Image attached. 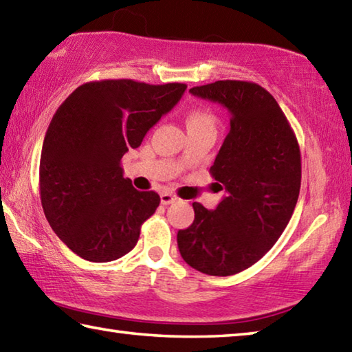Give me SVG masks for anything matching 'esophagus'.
<instances>
[{"instance_id":"obj_1","label":"esophagus","mask_w":352,"mask_h":352,"mask_svg":"<svg viewBox=\"0 0 352 352\" xmlns=\"http://www.w3.org/2000/svg\"><path fill=\"white\" fill-rule=\"evenodd\" d=\"M160 199H162V204H163V205H170V204H175V201L178 200L177 195L170 194V192H163L162 195H160Z\"/></svg>"}]
</instances>
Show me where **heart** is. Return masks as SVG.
Listing matches in <instances>:
<instances>
[{
  "instance_id": "obj_1",
  "label": "heart",
  "mask_w": 352,
  "mask_h": 352,
  "mask_svg": "<svg viewBox=\"0 0 352 352\" xmlns=\"http://www.w3.org/2000/svg\"><path fill=\"white\" fill-rule=\"evenodd\" d=\"M186 124L188 127L189 126H212L214 127V124H216V118H214L211 111L197 109V110L189 111V115L186 118Z\"/></svg>"
}]
</instances>
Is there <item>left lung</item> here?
I'll use <instances>...</instances> for the list:
<instances>
[{
    "label": "left lung",
    "mask_w": 352,
    "mask_h": 352,
    "mask_svg": "<svg viewBox=\"0 0 352 352\" xmlns=\"http://www.w3.org/2000/svg\"><path fill=\"white\" fill-rule=\"evenodd\" d=\"M189 93L230 113V132L210 169L226 195L216 210L194 201V222L178 231V250L201 273L236 275L275 245L294 214L300 146L281 107L258 83L217 80Z\"/></svg>",
    "instance_id": "8db88e82"
}]
</instances>
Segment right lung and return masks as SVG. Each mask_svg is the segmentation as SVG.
I'll return each mask as SVG.
<instances>
[{"instance_id":"1","label":"right lung","mask_w":352,"mask_h":352,"mask_svg":"<svg viewBox=\"0 0 352 352\" xmlns=\"http://www.w3.org/2000/svg\"><path fill=\"white\" fill-rule=\"evenodd\" d=\"M184 90V83L88 82L57 109L41 147L40 199L51 228L77 256L110 262L136 245L160 195L136 190L121 160Z\"/></svg>"}]
</instances>
